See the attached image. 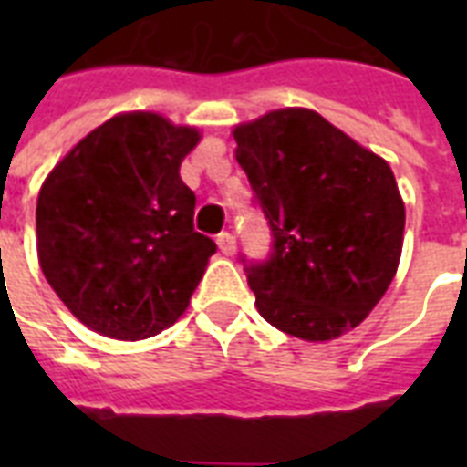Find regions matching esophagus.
Here are the masks:
<instances>
[{
  "label": "esophagus",
  "mask_w": 467,
  "mask_h": 467,
  "mask_svg": "<svg viewBox=\"0 0 467 467\" xmlns=\"http://www.w3.org/2000/svg\"><path fill=\"white\" fill-rule=\"evenodd\" d=\"M215 242H218L220 252H223L225 256H233L234 249H237V242H234V237L230 233H220L218 240H215Z\"/></svg>",
  "instance_id": "esophagus-1"
}]
</instances>
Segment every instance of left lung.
<instances>
[{
	"mask_svg": "<svg viewBox=\"0 0 467 467\" xmlns=\"http://www.w3.org/2000/svg\"><path fill=\"white\" fill-rule=\"evenodd\" d=\"M233 138L274 234L269 262L247 269L259 315L306 341L351 332L402 254L405 201L390 164L300 106L240 123Z\"/></svg>",
	"mask_w": 467,
	"mask_h": 467,
	"instance_id": "obj_1",
	"label": "left lung"
}]
</instances>
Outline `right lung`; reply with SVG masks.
Instances as JSON below:
<instances>
[{"mask_svg": "<svg viewBox=\"0 0 467 467\" xmlns=\"http://www.w3.org/2000/svg\"><path fill=\"white\" fill-rule=\"evenodd\" d=\"M201 130L126 111L84 135L40 186L38 264L82 325L120 341L182 317L215 254L193 233L196 196L182 182Z\"/></svg>", "mask_w": 467, "mask_h": 467, "instance_id": "1", "label": "right lung"}]
</instances>
